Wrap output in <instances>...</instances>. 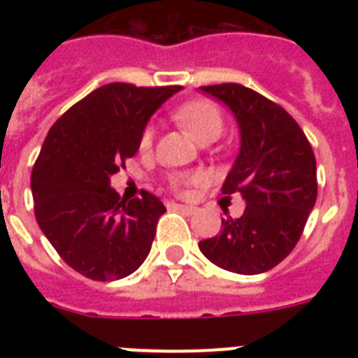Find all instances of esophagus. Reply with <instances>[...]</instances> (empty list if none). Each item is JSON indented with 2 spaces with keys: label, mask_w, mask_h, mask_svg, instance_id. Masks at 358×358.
<instances>
[{
  "label": "esophagus",
  "mask_w": 358,
  "mask_h": 358,
  "mask_svg": "<svg viewBox=\"0 0 358 358\" xmlns=\"http://www.w3.org/2000/svg\"><path fill=\"white\" fill-rule=\"evenodd\" d=\"M174 208H178L180 212L185 213V215H193L196 212L195 206H187V204H174Z\"/></svg>",
  "instance_id": "1"
}]
</instances>
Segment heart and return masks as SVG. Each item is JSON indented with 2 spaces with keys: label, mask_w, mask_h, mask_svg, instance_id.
<instances>
[{
  "label": "heart",
  "mask_w": 358,
  "mask_h": 358,
  "mask_svg": "<svg viewBox=\"0 0 358 358\" xmlns=\"http://www.w3.org/2000/svg\"><path fill=\"white\" fill-rule=\"evenodd\" d=\"M174 119L178 120L196 141L217 139L223 131L224 119L223 111L219 109L217 103L210 100H193L184 103L182 108L176 109ZM152 128H146L141 135V148H148L152 143ZM178 184V182H176Z\"/></svg>",
  "instance_id": "b5f03b06"
}]
</instances>
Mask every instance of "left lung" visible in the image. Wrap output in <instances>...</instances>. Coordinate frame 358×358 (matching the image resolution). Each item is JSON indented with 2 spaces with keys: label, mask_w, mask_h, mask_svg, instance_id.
<instances>
[{
  "label": "left lung",
  "mask_w": 358,
  "mask_h": 358,
  "mask_svg": "<svg viewBox=\"0 0 358 358\" xmlns=\"http://www.w3.org/2000/svg\"><path fill=\"white\" fill-rule=\"evenodd\" d=\"M223 102L239 128V152L223 195L239 193L245 212L221 219V232L199 249L227 271L258 275L286 258L316 204V157L308 139L280 106L238 83L201 87Z\"/></svg>",
  "instance_id": "1"
}]
</instances>
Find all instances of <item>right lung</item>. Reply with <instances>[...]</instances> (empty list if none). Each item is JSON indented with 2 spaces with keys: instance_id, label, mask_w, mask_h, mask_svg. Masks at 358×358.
<instances>
[{
  "instance_id": "1",
  "label": "right lung",
  "mask_w": 358,
  "mask_h": 358,
  "mask_svg": "<svg viewBox=\"0 0 358 358\" xmlns=\"http://www.w3.org/2000/svg\"><path fill=\"white\" fill-rule=\"evenodd\" d=\"M182 87L109 83L74 103L44 139L31 191L42 234L72 269L119 280L146 260L165 213L156 195L126 201L111 176L134 157L150 117Z\"/></svg>"
}]
</instances>
